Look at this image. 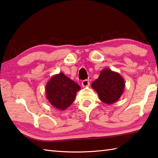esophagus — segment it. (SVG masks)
I'll return each instance as SVG.
<instances>
[{"instance_id":"obj_1","label":"esophagus","mask_w":158,"mask_h":158,"mask_svg":"<svg viewBox=\"0 0 158 158\" xmlns=\"http://www.w3.org/2000/svg\"><path fill=\"white\" fill-rule=\"evenodd\" d=\"M89 84H90V82H89V80H87V79L84 80V81H83L81 82V85H82L83 87L89 86Z\"/></svg>"}]
</instances>
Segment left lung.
<instances>
[{
	"label": "left lung",
	"mask_w": 158,
	"mask_h": 158,
	"mask_svg": "<svg viewBox=\"0 0 158 158\" xmlns=\"http://www.w3.org/2000/svg\"><path fill=\"white\" fill-rule=\"evenodd\" d=\"M91 86L98 93L102 102L112 105L121 98L125 84L119 73L105 68L100 72L98 78L92 83Z\"/></svg>",
	"instance_id": "1"
}]
</instances>
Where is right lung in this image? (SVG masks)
Segmentation results:
<instances>
[{
    "label": "right lung",
    "instance_id": "add662e5",
    "mask_svg": "<svg viewBox=\"0 0 158 158\" xmlns=\"http://www.w3.org/2000/svg\"><path fill=\"white\" fill-rule=\"evenodd\" d=\"M80 89L79 85L63 73L53 75L45 86L48 101L53 107L61 111L73 104Z\"/></svg>",
    "mask_w": 158,
    "mask_h": 158
}]
</instances>
